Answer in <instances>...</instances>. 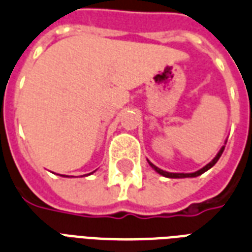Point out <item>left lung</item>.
Returning a JSON list of instances; mask_svg holds the SVG:
<instances>
[{"instance_id": "left-lung-1", "label": "left lung", "mask_w": 252, "mask_h": 252, "mask_svg": "<svg viewBox=\"0 0 252 252\" xmlns=\"http://www.w3.org/2000/svg\"><path fill=\"white\" fill-rule=\"evenodd\" d=\"M226 141H227V140H226ZM224 144H226V143H224ZM223 149H224V145L220 148V152L217 153V156L214 157V158H213V160H211L209 164H206L205 166H203V168H201L199 170H197V172H193V173H170V172H166V170H162V169H160V168H157L156 165L152 164L149 160H148V164L151 165L152 169H153L155 172H157L158 174H161V176H164V177H166V178H193V177H198V176H201L202 173L207 172L209 169L213 168V166L217 164V161L220 160V155L223 153Z\"/></svg>"}]
</instances>
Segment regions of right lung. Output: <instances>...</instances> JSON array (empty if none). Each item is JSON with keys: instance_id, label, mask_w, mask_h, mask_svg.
I'll list each match as a JSON object with an SVG mask.
<instances>
[{"instance_id": "right-lung-1", "label": "right lung", "mask_w": 252, "mask_h": 252, "mask_svg": "<svg viewBox=\"0 0 252 252\" xmlns=\"http://www.w3.org/2000/svg\"><path fill=\"white\" fill-rule=\"evenodd\" d=\"M88 174H91V173H88ZM62 177H67V176H62Z\"/></svg>"}]
</instances>
